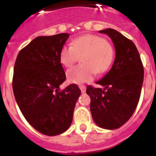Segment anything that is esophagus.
Returning a JSON list of instances; mask_svg holds the SVG:
<instances>
[{
	"instance_id": "obj_1",
	"label": "esophagus",
	"mask_w": 156,
	"mask_h": 156,
	"mask_svg": "<svg viewBox=\"0 0 156 156\" xmlns=\"http://www.w3.org/2000/svg\"><path fill=\"white\" fill-rule=\"evenodd\" d=\"M79 88L81 89V92L83 94L86 92V87H85L84 85H80V86H79Z\"/></svg>"
}]
</instances>
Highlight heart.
<instances>
[{
  "label": "heart",
  "mask_w": 156,
  "mask_h": 156,
  "mask_svg": "<svg viewBox=\"0 0 156 156\" xmlns=\"http://www.w3.org/2000/svg\"><path fill=\"white\" fill-rule=\"evenodd\" d=\"M79 58L83 65L67 73L68 81L77 84L92 81L95 73H104L108 71L115 58V50L104 37L87 34L75 38L70 47H63L60 51V62L66 68L73 67Z\"/></svg>",
  "instance_id": "1"
}]
</instances>
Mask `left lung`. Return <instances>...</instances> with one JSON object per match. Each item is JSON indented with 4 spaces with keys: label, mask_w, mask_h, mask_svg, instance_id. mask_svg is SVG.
I'll list each match as a JSON object with an SVG mask.
<instances>
[{
    "label": "left lung",
    "mask_w": 156,
    "mask_h": 156,
    "mask_svg": "<svg viewBox=\"0 0 156 156\" xmlns=\"http://www.w3.org/2000/svg\"><path fill=\"white\" fill-rule=\"evenodd\" d=\"M111 38L115 48V59L111 69L98 84L105 88L87 87L91 98L92 117L98 126L115 129L127 122L140 97L144 80V67L133 41L115 29L99 31Z\"/></svg>",
    "instance_id": "obj_1"
}]
</instances>
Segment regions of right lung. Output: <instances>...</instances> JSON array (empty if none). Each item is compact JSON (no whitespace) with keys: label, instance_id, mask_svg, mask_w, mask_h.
Returning <instances> with one entry per match:
<instances>
[{"label":"right lung","instance_id":"obj_1","mask_svg":"<svg viewBox=\"0 0 156 156\" xmlns=\"http://www.w3.org/2000/svg\"><path fill=\"white\" fill-rule=\"evenodd\" d=\"M68 33L37 37L19 51L12 88L20 110L35 129L48 136L63 133L71 125L81 90L77 84L60 90L66 74L59 55Z\"/></svg>","mask_w":156,"mask_h":156}]
</instances>
